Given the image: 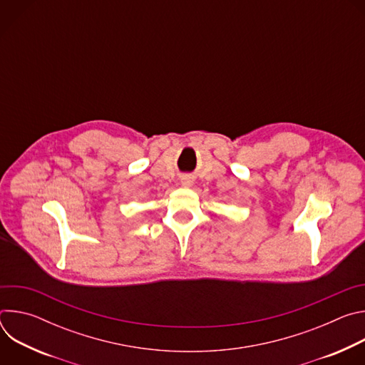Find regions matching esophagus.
<instances>
[{"instance_id":"1","label":"esophagus","mask_w":365,"mask_h":365,"mask_svg":"<svg viewBox=\"0 0 365 365\" xmlns=\"http://www.w3.org/2000/svg\"><path fill=\"white\" fill-rule=\"evenodd\" d=\"M192 183H193V180H192L190 176H183V178L180 179V185L185 186V187H190Z\"/></svg>"}]
</instances>
